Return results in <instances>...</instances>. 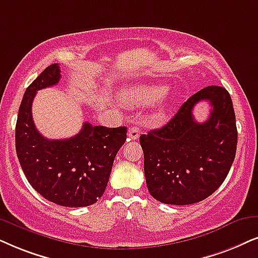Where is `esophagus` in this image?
Returning <instances> with one entry per match:
<instances>
[{"label":"esophagus","instance_id":"esophagus-1","mask_svg":"<svg viewBox=\"0 0 258 258\" xmlns=\"http://www.w3.org/2000/svg\"><path fill=\"white\" fill-rule=\"evenodd\" d=\"M139 135H140V130H139V127H137V126L130 127L128 132H127V136H128V138L132 139V140L138 139Z\"/></svg>","mask_w":258,"mask_h":258}]
</instances>
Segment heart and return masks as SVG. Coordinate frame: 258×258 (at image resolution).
Masks as SVG:
<instances>
[{
	"instance_id": "obj_1",
	"label": "heart",
	"mask_w": 258,
	"mask_h": 258,
	"mask_svg": "<svg viewBox=\"0 0 258 258\" xmlns=\"http://www.w3.org/2000/svg\"><path fill=\"white\" fill-rule=\"evenodd\" d=\"M169 91L168 86L143 84L125 90L121 97L123 105L127 107H149L155 105Z\"/></svg>"
}]
</instances>
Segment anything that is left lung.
Wrapping results in <instances>:
<instances>
[{
	"label": "left lung",
	"mask_w": 258,
	"mask_h": 258,
	"mask_svg": "<svg viewBox=\"0 0 258 258\" xmlns=\"http://www.w3.org/2000/svg\"><path fill=\"white\" fill-rule=\"evenodd\" d=\"M208 100L211 114L195 121L192 109ZM236 115L225 88H204L185 101L164 126L142 135L144 172L150 194L168 205H191L220 187L237 150Z\"/></svg>",
	"instance_id": "left-lung-1"
}]
</instances>
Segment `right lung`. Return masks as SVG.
I'll return each mask as SVG.
<instances>
[{
	"label": "right lung",
	"mask_w": 258,
	"mask_h": 258,
	"mask_svg": "<svg viewBox=\"0 0 258 258\" xmlns=\"http://www.w3.org/2000/svg\"><path fill=\"white\" fill-rule=\"evenodd\" d=\"M59 80V65L51 64L26 89L15 127L16 155L28 182L46 200L65 207L90 206L105 193L127 128L84 122L69 139L41 136L32 118V102L38 90Z\"/></svg>",
	"instance_id": "right-lung-1"
}]
</instances>
